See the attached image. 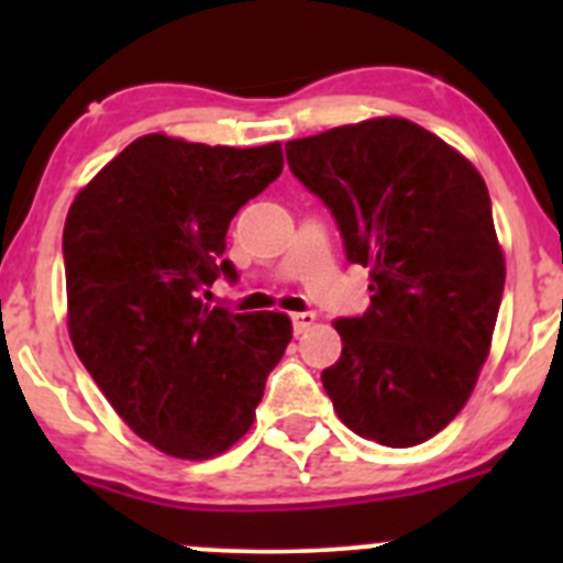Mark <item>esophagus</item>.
I'll return each mask as SVG.
<instances>
[{"mask_svg":"<svg viewBox=\"0 0 563 563\" xmlns=\"http://www.w3.org/2000/svg\"><path fill=\"white\" fill-rule=\"evenodd\" d=\"M291 323H294V332L297 334H302V332H308L310 327H313L316 323V313H291Z\"/></svg>","mask_w":563,"mask_h":563,"instance_id":"esophagus-1","label":"esophagus"}]
</instances>
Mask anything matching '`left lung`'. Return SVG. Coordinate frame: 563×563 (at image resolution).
Here are the masks:
<instances>
[{
	"mask_svg": "<svg viewBox=\"0 0 563 563\" xmlns=\"http://www.w3.org/2000/svg\"><path fill=\"white\" fill-rule=\"evenodd\" d=\"M286 157L373 280L371 308L334 321L343 354L323 389L362 439L422 444L465 406L496 329L507 269L485 179L397 117L288 141Z\"/></svg>",
	"mask_w": 563,
	"mask_h": 563,
	"instance_id": "1",
	"label": "left lung"
}]
</instances>
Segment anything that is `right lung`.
<instances>
[{
    "mask_svg": "<svg viewBox=\"0 0 563 563\" xmlns=\"http://www.w3.org/2000/svg\"><path fill=\"white\" fill-rule=\"evenodd\" d=\"M283 172L280 144L234 150L141 135L65 220L67 329L135 435L181 460L229 450L253 424L291 321L203 302L234 214Z\"/></svg>",
    "mask_w": 563,
    "mask_h": 563,
    "instance_id": "right-lung-1",
    "label": "right lung"
}]
</instances>
